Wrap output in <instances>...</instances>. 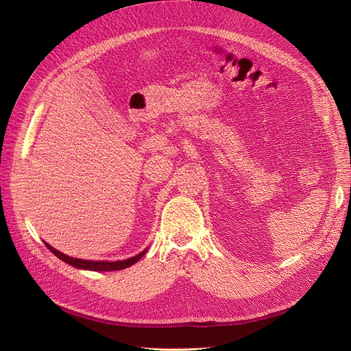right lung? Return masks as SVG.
Returning <instances> with one entry per match:
<instances>
[{
	"mask_svg": "<svg viewBox=\"0 0 351 351\" xmlns=\"http://www.w3.org/2000/svg\"><path fill=\"white\" fill-rule=\"evenodd\" d=\"M47 247L57 256L60 257L61 261H64L65 263L73 266V267H78V269H86V270H94V271H112V270H122L125 267L132 266L134 263H136L141 257L146 253V250L141 252L139 254H136L135 257H131V259H126V261H119V262H92V261H82V259H73V257H69L58 250H55L52 246H49L48 243H45Z\"/></svg>",
	"mask_w": 351,
	"mask_h": 351,
	"instance_id": "right-lung-1",
	"label": "right lung"
}]
</instances>
